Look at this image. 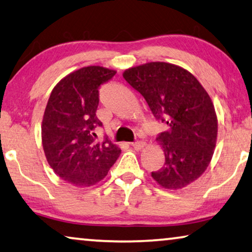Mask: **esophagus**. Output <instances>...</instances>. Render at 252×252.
<instances>
[{
    "mask_svg": "<svg viewBox=\"0 0 252 252\" xmlns=\"http://www.w3.org/2000/svg\"><path fill=\"white\" fill-rule=\"evenodd\" d=\"M146 145V142L145 141H136V142H131V146H132L133 147V149H136V150H140L142 147H144V146Z\"/></svg>",
    "mask_w": 252,
    "mask_h": 252,
    "instance_id": "1",
    "label": "esophagus"
}]
</instances>
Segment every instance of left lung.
<instances>
[{"label": "left lung", "instance_id": "8db88e82", "mask_svg": "<svg viewBox=\"0 0 252 252\" xmlns=\"http://www.w3.org/2000/svg\"><path fill=\"white\" fill-rule=\"evenodd\" d=\"M123 78L167 125L156 137L165 163L153 179L166 189L190 185L207 168L216 145L217 118L207 92L189 71L165 62L131 67Z\"/></svg>", "mask_w": 252, "mask_h": 252}]
</instances>
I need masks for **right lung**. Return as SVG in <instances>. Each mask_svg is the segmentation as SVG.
Segmentation results:
<instances>
[{
    "label": "right lung",
    "instance_id": "obj_1",
    "mask_svg": "<svg viewBox=\"0 0 252 252\" xmlns=\"http://www.w3.org/2000/svg\"><path fill=\"white\" fill-rule=\"evenodd\" d=\"M116 71L86 66L63 78L45 108L42 125L43 148L47 162L64 181L77 187L96 185L107 175L121 149L107 139L95 140L99 87Z\"/></svg>",
    "mask_w": 252,
    "mask_h": 252
}]
</instances>
